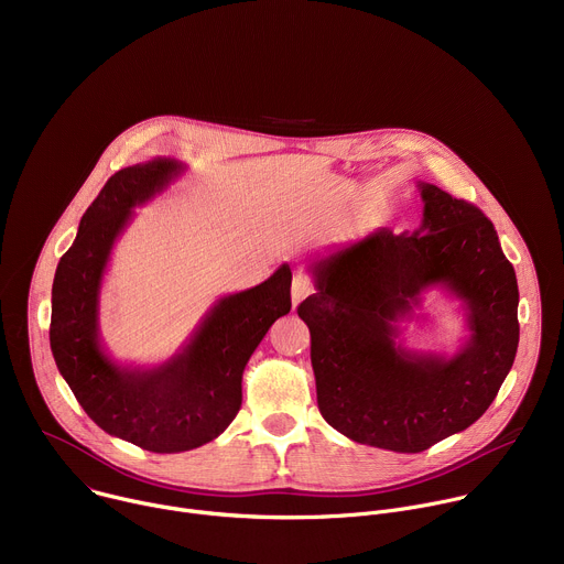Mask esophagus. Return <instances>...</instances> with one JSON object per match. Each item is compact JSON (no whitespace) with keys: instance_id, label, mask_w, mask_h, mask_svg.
Segmentation results:
<instances>
[{"instance_id":"esophagus-1","label":"esophagus","mask_w":564,"mask_h":564,"mask_svg":"<svg viewBox=\"0 0 564 564\" xmlns=\"http://www.w3.org/2000/svg\"><path fill=\"white\" fill-rule=\"evenodd\" d=\"M314 292V285L307 276H296L292 281V305L296 307L301 301H305Z\"/></svg>"}]
</instances>
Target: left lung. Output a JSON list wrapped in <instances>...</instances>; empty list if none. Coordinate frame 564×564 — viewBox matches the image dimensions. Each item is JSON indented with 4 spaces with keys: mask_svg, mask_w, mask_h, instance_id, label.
Instances as JSON below:
<instances>
[{
    "mask_svg": "<svg viewBox=\"0 0 564 564\" xmlns=\"http://www.w3.org/2000/svg\"><path fill=\"white\" fill-rule=\"evenodd\" d=\"M420 229L366 238L310 265L316 292L299 307L324 420L352 442L422 453L487 413L520 339L518 281L494 223L437 185H417ZM440 284L467 310L469 341L453 358L411 354L398 321Z\"/></svg>",
    "mask_w": 564,
    "mask_h": 564,
    "instance_id": "obj_1",
    "label": "left lung"
}]
</instances>
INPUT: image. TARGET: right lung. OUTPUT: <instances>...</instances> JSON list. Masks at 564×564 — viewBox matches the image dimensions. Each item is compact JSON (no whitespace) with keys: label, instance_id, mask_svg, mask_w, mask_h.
<instances>
[{"label":"right lung","instance_id":"obj_1","mask_svg":"<svg viewBox=\"0 0 564 564\" xmlns=\"http://www.w3.org/2000/svg\"><path fill=\"white\" fill-rule=\"evenodd\" d=\"M185 167L174 158L116 172L79 220L59 259L51 296V350L79 406L109 435L151 453H181L216 440L240 411L243 370L279 316L292 307V270L223 296L189 344L153 368H122L100 344L102 276L133 207L167 189Z\"/></svg>","mask_w":564,"mask_h":564}]
</instances>
